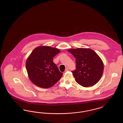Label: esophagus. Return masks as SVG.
<instances>
[{"instance_id":"34e87169","label":"esophagus","mask_w":123,"mask_h":123,"mask_svg":"<svg viewBox=\"0 0 123 123\" xmlns=\"http://www.w3.org/2000/svg\"><path fill=\"white\" fill-rule=\"evenodd\" d=\"M68 70H69V69H68V68H66L65 70V72H67V71H68Z\"/></svg>"}]
</instances>
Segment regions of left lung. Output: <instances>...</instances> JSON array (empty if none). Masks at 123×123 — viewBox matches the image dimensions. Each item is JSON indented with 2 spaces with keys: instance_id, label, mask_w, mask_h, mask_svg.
I'll return each instance as SVG.
<instances>
[{
  "instance_id": "8db88e82",
  "label": "left lung",
  "mask_w": 123,
  "mask_h": 123,
  "mask_svg": "<svg viewBox=\"0 0 123 123\" xmlns=\"http://www.w3.org/2000/svg\"><path fill=\"white\" fill-rule=\"evenodd\" d=\"M68 51L76 59V69L71 72L76 82L84 87L97 83L104 70V64L98 55L88 48L71 49Z\"/></svg>"
}]
</instances>
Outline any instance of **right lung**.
<instances>
[{"label": "right lung", "mask_w": 123, "mask_h": 123, "mask_svg": "<svg viewBox=\"0 0 123 123\" xmlns=\"http://www.w3.org/2000/svg\"><path fill=\"white\" fill-rule=\"evenodd\" d=\"M59 53L58 49L47 46L37 47L32 51L26 68L30 80L35 85L51 88L61 79L63 73L53 62V57Z\"/></svg>", "instance_id": "1"}]
</instances>
